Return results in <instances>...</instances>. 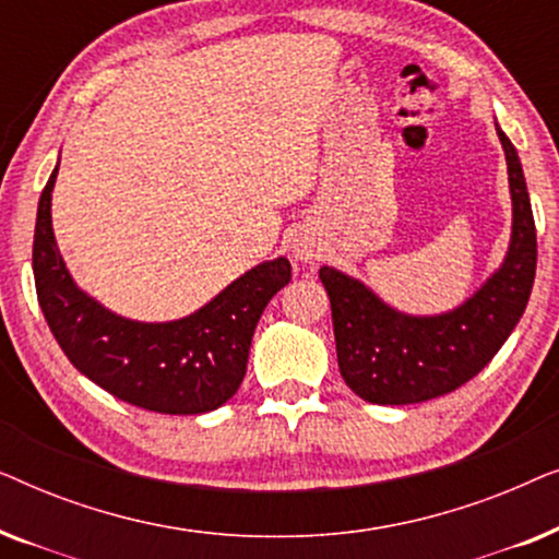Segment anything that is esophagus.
<instances>
[{"label": "esophagus", "instance_id": "obj_1", "mask_svg": "<svg viewBox=\"0 0 559 559\" xmlns=\"http://www.w3.org/2000/svg\"><path fill=\"white\" fill-rule=\"evenodd\" d=\"M318 254H320L318 243L312 241V239H308V236H297V239L293 241V257H295V262L308 264V262H312V259H318Z\"/></svg>", "mask_w": 559, "mask_h": 559}]
</instances>
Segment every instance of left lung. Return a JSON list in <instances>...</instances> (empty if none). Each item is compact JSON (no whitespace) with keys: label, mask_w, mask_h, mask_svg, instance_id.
Here are the masks:
<instances>
[{"label":"left lung","mask_w":559,"mask_h":559,"mask_svg":"<svg viewBox=\"0 0 559 559\" xmlns=\"http://www.w3.org/2000/svg\"><path fill=\"white\" fill-rule=\"evenodd\" d=\"M509 170L511 241L499 270L457 308L409 316L361 280L320 266L333 310L335 354L346 384L371 404H417L455 392L499 354L530 302L537 228L514 144L496 124Z\"/></svg>","instance_id":"left-lung-1"}]
</instances>
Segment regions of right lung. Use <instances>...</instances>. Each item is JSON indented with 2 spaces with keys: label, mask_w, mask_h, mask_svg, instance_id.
I'll return each mask as SVG.
<instances>
[{
  "label": "right lung",
  "mask_w": 559,
  "mask_h": 559,
  "mask_svg": "<svg viewBox=\"0 0 559 559\" xmlns=\"http://www.w3.org/2000/svg\"><path fill=\"white\" fill-rule=\"evenodd\" d=\"M58 165L37 203L33 272L43 316L75 369L106 392L159 415H203L236 394L254 328L287 285L285 257L262 262L180 320L121 318L75 285L52 234Z\"/></svg>",
  "instance_id": "1"
}]
</instances>
